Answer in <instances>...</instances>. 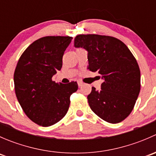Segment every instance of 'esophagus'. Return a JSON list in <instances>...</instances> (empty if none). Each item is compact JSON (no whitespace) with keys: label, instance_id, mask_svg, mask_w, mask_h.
<instances>
[{"label":"esophagus","instance_id":"esophagus-1","mask_svg":"<svg viewBox=\"0 0 156 156\" xmlns=\"http://www.w3.org/2000/svg\"><path fill=\"white\" fill-rule=\"evenodd\" d=\"M78 86H79V87H82V86L84 85V83L81 82V81H78Z\"/></svg>","mask_w":156,"mask_h":156}]
</instances>
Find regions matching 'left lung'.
Returning a JSON list of instances; mask_svg holds the SVG:
<instances>
[{"label": "left lung", "mask_w": 156, "mask_h": 156, "mask_svg": "<svg viewBox=\"0 0 156 156\" xmlns=\"http://www.w3.org/2000/svg\"><path fill=\"white\" fill-rule=\"evenodd\" d=\"M74 46L87 50V69L98 72L103 79L101 90L93 87L87 96L91 110L109 123L125 120L140 90V71L133 55L122 41L111 36L79 34Z\"/></svg>", "instance_id": "left-lung-1"}]
</instances>
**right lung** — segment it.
Here are the masks:
<instances>
[{"label":"right lung","instance_id":"add662e5","mask_svg":"<svg viewBox=\"0 0 156 156\" xmlns=\"http://www.w3.org/2000/svg\"><path fill=\"white\" fill-rule=\"evenodd\" d=\"M69 36H47L36 40L23 52L14 72L17 100L34 123L48 127L68 112L70 96L78 90L76 81L65 84L52 78L62 66V56L72 41Z\"/></svg>","mask_w":156,"mask_h":156}]
</instances>
